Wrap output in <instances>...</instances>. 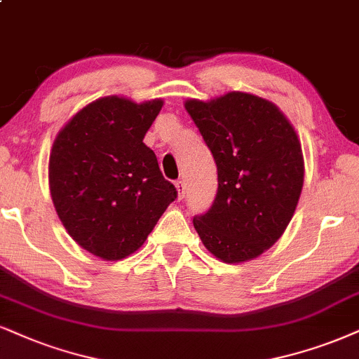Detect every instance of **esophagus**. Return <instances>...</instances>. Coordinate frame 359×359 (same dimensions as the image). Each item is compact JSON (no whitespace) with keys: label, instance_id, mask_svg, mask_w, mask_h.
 <instances>
[{"label":"esophagus","instance_id":"obj_1","mask_svg":"<svg viewBox=\"0 0 359 359\" xmlns=\"http://www.w3.org/2000/svg\"><path fill=\"white\" fill-rule=\"evenodd\" d=\"M176 191H178V200L187 196V183L184 181H176Z\"/></svg>","mask_w":359,"mask_h":359}]
</instances>
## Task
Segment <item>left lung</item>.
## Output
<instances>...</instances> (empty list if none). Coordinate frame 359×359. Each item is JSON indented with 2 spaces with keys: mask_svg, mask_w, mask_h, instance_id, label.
Instances as JSON below:
<instances>
[{
  "mask_svg": "<svg viewBox=\"0 0 359 359\" xmlns=\"http://www.w3.org/2000/svg\"><path fill=\"white\" fill-rule=\"evenodd\" d=\"M184 108L213 154L218 193L193 219L203 245L223 263H245L269 250L293 218L304 181L302 141L271 101L229 91Z\"/></svg>",
  "mask_w": 359,
  "mask_h": 359,
  "instance_id": "obj_1",
  "label": "left lung"
}]
</instances>
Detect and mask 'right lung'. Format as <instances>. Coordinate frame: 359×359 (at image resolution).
I'll use <instances>...</instances> for the list:
<instances>
[{"label":"right lung","mask_w":359,"mask_h":359,"mask_svg":"<svg viewBox=\"0 0 359 359\" xmlns=\"http://www.w3.org/2000/svg\"><path fill=\"white\" fill-rule=\"evenodd\" d=\"M161 108L159 98L104 96L79 109L53 141L48 176L56 213L83 250L104 261L140 250L176 198L143 143Z\"/></svg>","instance_id":"obj_1"}]
</instances>
